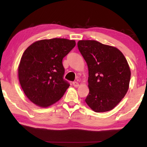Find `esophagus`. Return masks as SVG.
<instances>
[{
	"label": "esophagus",
	"instance_id": "esophagus-1",
	"mask_svg": "<svg viewBox=\"0 0 147 147\" xmlns=\"http://www.w3.org/2000/svg\"><path fill=\"white\" fill-rule=\"evenodd\" d=\"M73 85L74 86V87H78L79 86V84L78 82H73Z\"/></svg>",
	"mask_w": 147,
	"mask_h": 147
}]
</instances>
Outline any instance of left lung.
Instances as JSON below:
<instances>
[{"label": "left lung", "instance_id": "8db88e82", "mask_svg": "<svg viewBox=\"0 0 147 147\" xmlns=\"http://www.w3.org/2000/svg\"><path fill=\"white\" fill-rule=\"evenodd\" d=\"M77 45L89 70L86 102L95 112L111 110L128 91L131 72L127 60L118 49L96 41Z\"/></svg>", "mask_w": 147, "mask_h": 147}]
</instances>
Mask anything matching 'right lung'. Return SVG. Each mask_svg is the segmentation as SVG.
I'll return each mask as SVG.
<instances>
[{
	"instance_id": "add662e5",
	"label": "right lung",
	"mask_w": 147,
	"mask_h": 147,
	"mask_svg": "<svg viewBox=\"0 0 147 147\" xmlns=\"http://www.w3.org/2000/svg\"><path fill=\"white\" fill-rule=\"evenodd\" d=\"M76 45L74 40L43 39L32 43L22 56L18 69L24 94L39 106H50L60 99L70 84L63 79V58Z\"/></svg>"
}]
</instances>
